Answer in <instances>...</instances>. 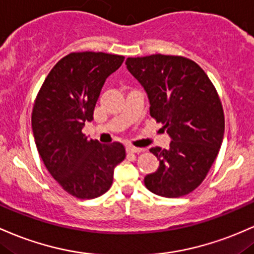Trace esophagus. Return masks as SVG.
<instances>
[{"label": "esophagus", "instance_id": "obj_1", "mask_svg": "<svg viewBox=\"0 0 254 254\" xmlns=\"http://www.w3.org/2000/svg\"><path fill=\"white\" fill-rule=\"evenodd\" d=\"M127 153H141V152H143V149L142 148H136V147H132V146H127Z\"/></svg>", "mask_w": 254, "mask_h": 254}]
</instances>
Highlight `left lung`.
Segmentation results:
<instances>
[{"label": "left lung", "mask_w": 254, "mask_h": 254, "mask_svg": "<svg viewBox=\"0 0 254 254\" xmlns=\"http://www.w3.org/2000/svg\"><path fill=\"white\" fill-rule=\"evenodd\" d=\"M127 68L146 91L149 114L171 137L170 148L152 147L159 168L144 177L152 193L178 197L204 181L224 135L221 100L204 69L172 55L127 58Z\"/></svg>", "instance_id": "obj_1"}]
</instances>
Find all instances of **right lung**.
I'll use <instances>...</instances> for the list:
<instances>
[{
	"label": "right lung",
	"mask_w": 254,
	"mask_h": 254,
	"mask_svg": "<svg viewBox=\"0 0 254 254\" xmlns=\"http://www.w3.org/2000/svg\"><path fill=\"white\" fill-rule=\"evenodd\" d=\"M124 57L106 53H71L44 80L32 111V132L44 165L64 190L79 199L105 194L114 168L125 159L119 142L102 144L82 132L108 76Z\"/></svg>",
	"instance_id": "obj_1"
}]
</instances>
